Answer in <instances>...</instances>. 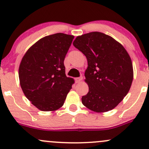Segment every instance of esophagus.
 Returning <instances> with one entry per match:
<instances>
[{
  "mask_svg": "<svg viewBox=\"0 0 149 149\" xmlns=\"http://www.w3.org/2000/svg\"><path fill=\"white\" fill-rule=\"evenodd\" d=\"M82 80H83V77H82V76L75 78V80H76V83H80V82Z\"/></svg>",
  "mask_w": 149,
  "mask_h": 149,
  "instance_id": "1",
  "label": "esophagus"
}]
</instances>
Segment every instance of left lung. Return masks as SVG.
<instances>
[{
	"label": "left lung",
	"instance_id": "8db88e82",
	"mask_svg": "<svg viewBox=\"0 0 149 149\" xmlns=\"http://www.w3.org/2000/svg\"><path fill=\"white\" fill-rule=\"evenodd\" d=\"M73 44L88 60L85 81L89 92L82 97V103L95 112L112 110L127 95L132 83L129 54L120 42L101 32L80 36Z\"/></svg>",
	"mask_w": 149,
	"mask_h": 149
}]
</instances>
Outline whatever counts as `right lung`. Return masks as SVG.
I'll return each mask as SVG.
<instances>
[{"mask_svg":"<svg viewBox=\"0 0 149 149\" xmlns=\"http://www.w3.org/2000/svg\"><path fill=\"white\" fill-rule=\"evenodd\" d=\"M74 36L58 33L33 44L25 53L19 68L24 94L42 111H52L63 106L74 80L65 73L64 58Z\"/></svg>","mask_w":149,"mask_h":149,"instance_id":"1","label":"right lung"}]
</instances>
